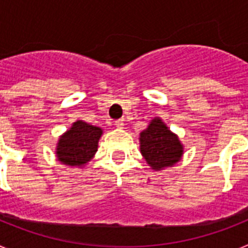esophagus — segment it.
Here are the masks:
<instances>
[{"label": "esophagus", "instance_id": "obj_1", "mask_svg": "<svg viewBox=\"0 0 248 248\" xmlns=\"http://www.w3.org/2000/svg\"><path fill=\"white\" fill-rule=\"evenodd\" d=\"M115 125H117L118 128H122V126H124V119L115 120Z\"/></svg>", "mask_w": 248, "mask_h": 248}]
</instances>
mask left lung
<instances>
[{
    "label": "left lung",
    "mask_w": 248,
    "mask_h": 248,
    "mask_svg": "<svg viewBox=\"0 0 248 248\" xmlns=\"http://www.w3.org/2000/svg\"><path fill=\"white\" fill-rule=\"evenodd\" d=\"M140 151L155 170L172 166L181 159L183 145L161 119L155 118L148 129L140 133Z\"/></svg>",
    "instance_id": "left-lung-1"
}]
</instances>
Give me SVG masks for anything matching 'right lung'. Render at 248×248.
<instances>
[{"label": "right lung", "mask_w": 248, "mask_h": 248, "mask_svg": "<svg viewBox=\"0 0 248 248\" xmlns=\"http://www.w3.org/2000/svg\"><path fill=\"white\" fill-rule=\"evenodd\" d=\"M102 129L78 120L61 137L57 145V157L61 163L82 166L93 157L102 137Z\"/></svg>", "instance_id": "right-lung-1"}]
</instances>
